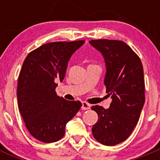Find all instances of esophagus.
<instances>
[{"mask_svg":"<svg viewBox=\"0 0 160 160\" xmlns=\"http://www.w3.org/2000/svg\"><path fill=\"white\" fill-rule=\"evenodd\" d=\"M82 110H89L90 108V105L89 104H88L87 102H83L82 103V107H81Z\"/></svg>","mask_w":160,"mask_h":160,"instance_id":"1","label":"esophagus"}]
</instances>
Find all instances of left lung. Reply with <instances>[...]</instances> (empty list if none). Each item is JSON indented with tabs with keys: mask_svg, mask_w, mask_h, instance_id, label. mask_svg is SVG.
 Wrapping results in <instances>:
<instances>
[{
	"mask_svg": "<svg viewBox=\"0 0 160 160\" xmlns=\"http://www.w3.org/2000/svg\"><path fill=\"white\" fill-rule=\"evenodd\" d=\"M89 42L104 56V83L106 93L112 99L109 108L98 105L91 108L98 115L92 134L101 144L114 146L129 137L139 119L145 103L142 64L138 55L124 42L98 39Z\"/></svg>",
	"mask_w": 160,
	"mask_h": 160,
	"instance_id": "1",
	"label": "left lung"
}]
</instances>
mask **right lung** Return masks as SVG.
<instances>
[{
	"label": "right lung",
	"instance_id": "right-lung-1",
	"mask_svg": "<svg viewBox=\"0 0 160 160\" xmlns=\"http://www.w3.org/2000/svg\"><path fill=\"white\" fill-rule=\"evenodd\" d=\"M85 40L55 42L42 45L28 53L18 80V108L27 129L34 138L51 143L63 137L66 125L82 104L57 96L72 55Z\"/></svg>",
	"mask_w": 160,
	"mask_h": 160
}]
</instances>
